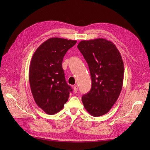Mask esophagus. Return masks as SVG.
<instances>
[{
  "label": "esophagus",
  "instance_id": "esophagus-1",
  "mask_svg": "<svg viewBox=\"0 0 150 150\" xmlns=\"http://www.w3.org/2000/svg\"><path fill=\"white\" fill-rule=\"evenodd\" d=\"M78 91V86L76 85L74 86V93H76Z\"/></svg>",
  "mask_w": 150,
  "mask_h": 150
}]
</instances>
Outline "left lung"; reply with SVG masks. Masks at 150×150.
Here are the masks:
<instances>
[{
  "label": "left lung",
  "mask_w": 150,
  "mask_h": 150,
  "mask_svg": "<svg viewBox=\"0 0 150 150\" xmlns=\"http://www.w3.org/2000/svg\"><path fill=\"white\" fill-rule=\"evenodd\" d=\"M77 47L88 63L92 80L91 91L82 97L84 107L93 117L105 115L122 89L124 65L121 54L113 42L103 38L83 40Z\"/></svg>",
  "instance_id": "obj_1"
}]
</instances>
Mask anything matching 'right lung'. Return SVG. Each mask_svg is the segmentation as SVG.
<instances>
[{
  "instance_id": "add662e5",
  "label": "right lung",
  "mask_w": 150,
  "mask_h": 150,
  "mask_svg": "<svg viewBox=\"0 0 150 150\" xmlns=\"http://www.w3.org/2000/svg\"><path fill=\"white\" fill-rule=\"evenodd\" d=\"M76 41L51 38L39 45L29 68L31 91L36 105L49 115L59 112L72 91L65 80L62 68L66 52Z\"/></svg>"
}]
</instances>
